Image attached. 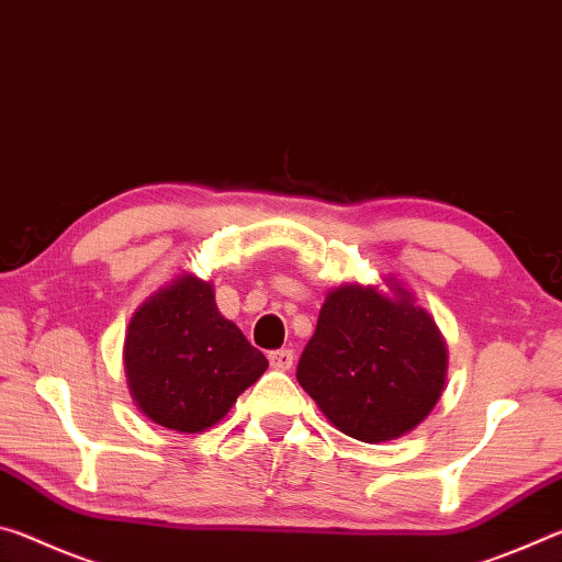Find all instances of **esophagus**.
I'll use <instances>...</instances> for the list:
<instances>
[{
  "label": "esophagus",
  "mask_w": 562,
  "mask_h": 562,
  "mask_svg": "<svg viewBox=\"0 0 562 562\" xmlns=\"http://www.w3.org/2000/svg\"><path fill=\"white\" fill-rule=\"evenodd\" d=\"M292 359H294V351L292 349H274L270 351V364L274 369H280V372H288L292 367Z\"/></svg>",
  "instance_id": "1"
}]
</instances>
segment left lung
I'll return each instance as SVG.
<instances>
[{
  "instance_id": "8db88e82",
  "label": "left lung",
  "mask_w": 562,
  "mask_h": 562,
  "mask_svg": "<svg viewBox=\"0 0 562 562\" xmlns=\"http://www.w3.org/2000/svg\"><path fill=\"white\" fill-rule=\"evenodd\" d=\"M327 294L297 364V382L341 434L392 441L431 414L446 384L449 351L434 317L389 280Z\"/></svg>"
}]
</instances>
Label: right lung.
I'll use <instances>...</instances> for the list:
<instances>
[{
    "mask_svg": "<svg viewBox=\"0 0 562 562\" xmlns=\"http://www.w3.org/2000/svg\"><path fill=\"white\" fill-rule=\"evenodd\" d=\"M123 367L133 402L150 422L198 434L231 412L268 359L221 315L213 284L186 272L133 312Z\"/></svg>",
    "mask_w": 562,
    "mask_h": 562,
    "instance_id": "right-lung-1",
    "label": "right lung"
}]
</instances>
